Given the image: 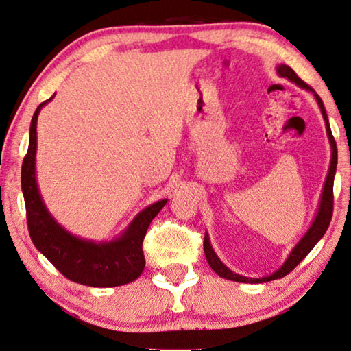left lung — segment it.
I'll return each instance as SVG.
<instances>
[{
  "instance_id": "obj_1",
  "label": "left lung",
  "mask_w": 351,
  "mask_h": 351,
  "mask_svg": "<svg viewBox=\"0 0 351 351\" xmlns=\"http://www.w3.org/2000/svg\"><path fill=\"white\" fill-rule=\"evenodd\" d=\"M275 71L280 77H286L291 82H294L298 87L309 91V93H313L314 99L317 101V106L322 112V117H324V121H325V128H326V136H328V141H330V147H331V160H330V168H328V174L325 177V183H324V189H322V194H320V200H319V206H317V211H315V216L311 222V226L306 230V233L303 234L302 239L298 241V243L294 245V249L291 250V254L286 258L285 263L281 264V266L277 269V271L266 275V277H260V278H252V277H244V275H239L237 272H233L232 269H228L226 264H223L219 256L216 255V252L213 249V245L210 243V237H208V232H205V238H204V252H205V256H206V261H208L210 267L213 269V271L219 275V277L226 278V280H232V281H238V283H252V285H256V283H266V281H272V280H277L285 277V275H288L292 269H294L298 263H300L303 258H305L309 252L313 250V247L319 243L324 237L326 228L330 226V221H331V216H332V183H335V176H336V168H337V147H336V141L335 138H332L331 134V129H330V121H328V117H326V112H325V107H324V102L319 97V95L315 93V91L306 85L303 80L297 76L295 71L292 70L291 66L288 65H283V63H280V65L275 68Z\"/></svg>"
}]
</instances>
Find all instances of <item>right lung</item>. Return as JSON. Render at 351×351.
Returning <instances> with one entry per match:
<instances>
[{"label": "right lung", "mask_w": 351, "mask_h": 351, "mask_svg": "<svg viewBox=\"0 0 351 351\" xmlns=\"http://www.w3.org/2000/svg\"><path fill=\"white\" fill-rule=\"evenodd\" d=\"M54 96L42 102L34 113L29 129V147L21 166V189L31 239L40 254L48 258L57 271L74 283L93 288L128 285L140 277L145 269L143 239L146 237L149 223L160 213L168 199L157 200L143 208L129 226L110 241L80 238L60 226L46 208L36 174L38 113L51 99H54Z\"/></svg>", "instance_id": "right-lung-1"}]
</instances>
